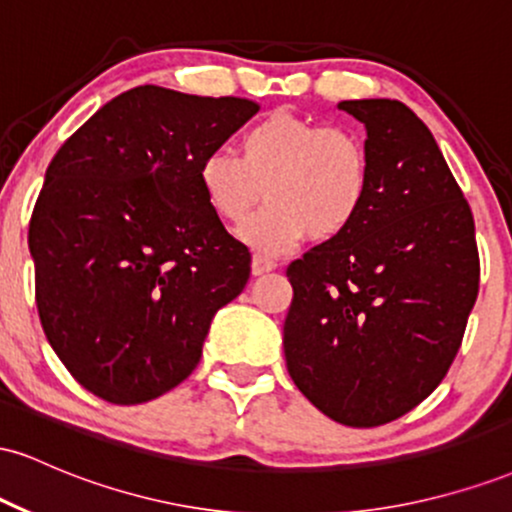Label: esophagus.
<instances>
[{
  "mask_svg": "<svg viewBox=\"0 0 512 512\" xmlns=\"http://www.w3.org/2000/svg\"><path fill=\"white\" fill-rule=\"evenodd\" d=\"M272 269H276L274 260H269V257H264V255L252 257V274H255V276L272 272Z\"/></svg>",
  "mask_w": 512,
  "mask_h": 512,
  "instance_id": "1",
  "label": "esophagus"
}]
</instances>
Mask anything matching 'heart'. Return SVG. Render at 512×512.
Masks as SVG:
<instances>
[{
	"instance_id": "obj_1",
	"label": "heart",
	"mask_w": 512,
	"mask_h": 512,
	"mask_svg": "<svg viewBox=\"0 0 512 512\" xmlns=\"http://www.w3.org/2000/svg\"><path fill=\"white\" fill-rule=\"evenodd\" d=\"M197 182L209 209L240 226L267 197V207L240 231L252 250L276 255L303 238L332 240L361 216L373 168L368 146L346 127L274 110L240 137V158L211 151L199 161Z\"/></svg>"
}]
</instances>
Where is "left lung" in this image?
Returning a JSON list of instances; mask_svg holds the SVG:
<instances>
[{
  "label": "left lung",
  "instance_id": "1",
  "mask_svg": "<svg viewBox=\"0 0 512 512\" xmlns=\"http://www.w3.org/2000/svg\"><path fill=\"white\" fill-rule=\"evenodd\" d=\"M373 168L361 216L286 276L289 375L332 421L390 424L440 385L479 293L474 219L431 129L390 98L342 101Z\"/></svg>",
  "mask_w": 512,
  "mask_h": 512
}]
</instances>
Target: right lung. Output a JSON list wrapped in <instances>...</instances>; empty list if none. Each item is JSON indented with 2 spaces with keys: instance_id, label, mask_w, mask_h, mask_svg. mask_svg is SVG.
<instances>
[{
  "instance_id": "add662e5",
  "label": "right lung",
  "mask_w": 512,
  "mask_h": 512,
  "mask_svg": "<svg viewBox=\"0 0 512 512\" xmlns=\"http://www.w3.org/2000/svg\"><path fill=\"white\" fill-rule=\"evenodd\" d=\"M260 105L137 86L86 120L45 173L28 248L45 337L88 392L142 404L195 370L250 252L197 182Z\"/></svg>"
}]
</instances>
